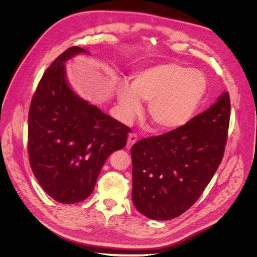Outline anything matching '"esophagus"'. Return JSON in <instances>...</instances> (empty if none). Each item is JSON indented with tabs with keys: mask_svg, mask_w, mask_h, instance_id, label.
<instances>
[{
	"mask_svg": "<svg viewBox=\"0 0 257 257\" xmlns=\"http://www.w3.org/2000/svg\"><path fill=\"white\" fill-rule=\"evenodd\" d=\"M136 141H137V135H136L135 133H130V134L128 135V139H127V145H126V148H127L128 150H130V149H131V146H132Z\"/></svg>",
	"mask_w": 257,
	"mask_h": 257,
	"instance_id": "esophagus-1",
	"label": "esophagus"
}]
</instances>
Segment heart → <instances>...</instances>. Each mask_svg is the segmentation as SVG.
Instances as JSON below:
<instances>
[{
    "label": "heart",
    "instance_id": "heart-1",
    "mask_svg": "<svg viewBox=\"0 0 257 257\" xmlns=\"http://www.w3.org/2000/svg\"><path fill=\"white\" fill-rule=\"evenodd\" d=\"M206 90L202 73L178 64H161L135 73L131 87H118L117 98L125 120L140 113V100L150 101L149 118L156 129L173 131L192 119Z\"/></svg>",
    "mask_w": 257,
    "mask_h": 257
}]
</instances>
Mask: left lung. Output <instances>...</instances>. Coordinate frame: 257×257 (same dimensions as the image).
I'll use <instances>...</instances> for the list:
<instances>
[{
    "label": "left lung",
    "mask_w": 257,
    "mask_h": 257,
    "mask_svg": "<svg viewBox=\"0 0 257 257\" xmlns=\"http://www.w3.org/2000/svg\"><path fill=\"white\" fill-rule=\"evenodd\" d=\"M230 108L224 92L185 126L132 146V201L140 213L167 221L196 202L223 160Z\"/></svg>",
    "instance_id": "left-lung-1"
}]
</instances>
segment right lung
<instances>
[{
    "label": "right lung",
    "mask_w": 257,
    "mask_h": 257,
    "mask_svg": "<svg viewBox=\"0 0 257 257\" xmlns=\"http://www.w3.org/2000/svg\"><path fill=\"white\" fill-rule=\"evenodd\" d=\"M87 51L72 47L47 69L28 114V156L33 175L56 201L76 203L93 191L106 159L126 145L130 128L79 97L65 63Z\"/></svg>",
    "instance_id": "1"
}]
</instances>
